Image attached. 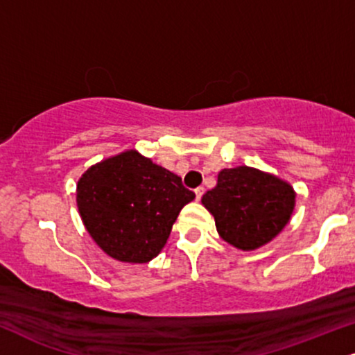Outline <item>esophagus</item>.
Masks as SVG:
<instances>
[{"mask_svg": "<svg viewBox=\"0 0 355 355\" xmlns=\"http://www.w3.org/2000/svg\"><path fill=\"white\" fill-rule=\"evenodd\" d=\"M202 196H204V187H198V189H196V199L200 200Z\"/></svg>", "mask_w": 355, "mask_h": 355, "instance_id": "esophagus-1", "label": "esophagus"}]
</instances>
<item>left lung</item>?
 <instances>
[{
	"label": "left lung",
	"instance_id": "8db88e82",
	"mask_svg": "<svg viewBox=\"0 0 355 355\" xmlns=\"http://www.w3.org/2000/svg\"><path fill=\"white\" fill-rule=\"evenodd\" d=\"M296 194L286 181L263 171L239 166L222 169L217 186L202 196L216 218L218 235L240 250L268 243L290 222Z\"/></svg>",
	"mask_w": 355,
	"mask_h": 355
}]
</instances>
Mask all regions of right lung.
<instances>
[{
  "instance_id": "obj_1",
  "label": "right lung",
  "mask_w": 355,
  "mask_h": 355,
  "mask_svg": "<svg viewBox=\"0 0 355 355\" xmlns=\"http://www.w3.org/2000/svg\"><path fill=\"white\" fill-rule=\"evenodd\" d=\"M196 194L181 178L130 150L94 164L77 182V207L87 232L112 258L148 263Z\"/></svg>"
}]
</instances>
